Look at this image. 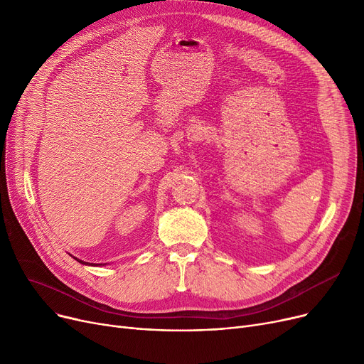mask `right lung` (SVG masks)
Instances as JSON below:
<instances>
[{"mask_svg":"<svg viewBox=\"0 0 364 364\" xmlns=\"http://www.w3.org/2000/svg\"><path fill=\"white\" fill-rule=\"evenodd\" d=\"M75 258V257H73ZM76 261L78 262H81V264H87V265H102V264H92V262H85V261H82V259H78V258H75Z\"/></svg>","mask_w":364,"mask_h":364,"instance_id":"right-lung-1","label":"right lung"}]
</instances>
